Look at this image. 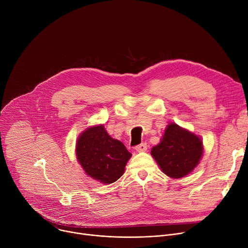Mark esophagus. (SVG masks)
<instances>
[{"instance_id": "obj_1", "label": "esophagus", "mask_w": 248, "mask_h": 248, "mask_svg": "<svg viewBox=\"0 0 248 248\" xmlns=\"http://www.w3.org/2000/svg\"><path fill=\"white\" fill-rule=\"evenodd\" d=\"M135 150L137 152H145L147 150V144L146 143H141L135 147Z\"/></svg>"}]
</instances>
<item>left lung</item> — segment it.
Listing matches in <instances>:
<instances>
[{
  "label": "left lung",
  "instance_id": "1",
  "mask_svg": "<svg viewBox=\"0 0 248 248\" xmlns=\"http://www.w3.org/2000/svg\"><path fill=\"white\" fill-rule=\"evenodd\" d=\"M202 154V140L173 123L168 124L161 142L151 150L162 171L171 179H181L190 173L199 164Z\"/></svg>",
  "mask_w": 248,
  "mask_h": 248
}]
</instances>
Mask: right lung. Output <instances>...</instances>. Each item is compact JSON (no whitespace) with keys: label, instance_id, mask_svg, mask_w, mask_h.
<instances>
[{"label":"right lung","instance_id":"obj_1","mask_svg":"<svg viewBox=\"0 0 248 248\" xmlns=\"http://www.w3.org/2000/svg\"><path fill=\"white\" fill-rule=\"evenodd\" d=\"M76 153L86 174L107 185L121 178L131 157L123 142L112 138L103 124L88 127L79 135Z\"/></svg>","mask_w":248,"mask_h":248}]
</instances>
